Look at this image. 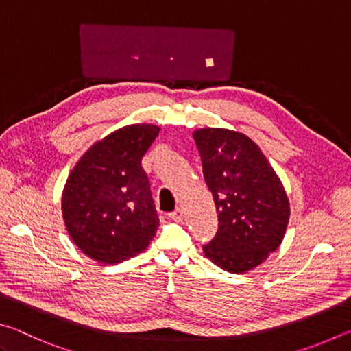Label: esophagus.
I'll list each match as a JSON object with an SVG mask.
<instances>
[{
	"mask_svg": "<svg viewBox=\"0 0 351 351\" xmlns=\"http://www.w3.org/2000/svg\"><path fill=\"white\" fill-rule=\"evenodd\" d=\"M169 217L171 219H175V221H181V219L184 218V212H182V209H176L173 212H170Z\"/></svg>",
	"mask_w": 351,
	"mask_h": 351,
	"instance_id": "obj_1",
	"label": "esophagus"
}]
</instances>
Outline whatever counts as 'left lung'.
<instances>
[{"instance_id": "obj_1", "label": "left lung", "mask_w": 351, "mask_h": 351, "mask_svg": "<svg viewBox=\"0 0 351 351\" xmlns=\"http://www.w3.org/2000/svg\"><path fill=\"white\" fill-rule=\"evenodd\" d=\"M193 139L218 212L217 235L203 251L224 271H251L280 246L287 232L289 201L283 184L245 134L201 128Z\"/></svg>"}]
</instances>
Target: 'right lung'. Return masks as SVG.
I'll return each mask as SVG.
<instances>
[{
	"mask_svg": "<svg viewBox=\"0 0 351 351\" xmlns=\"http://www.w3.org/2000/svg\"><path fill=\"white\" fill-rule=\"evenodd\" d=\"M159 127L136 123L97 141L75 164L62 195L68 234L100 263L145 251L159 226L150 181L141 161Z\"/></svg>",
	"mask_w": 351,
	"mask_h": 351,
	"instance_id": "add662e5",
	"label": "right lung"
}]
</instances>
